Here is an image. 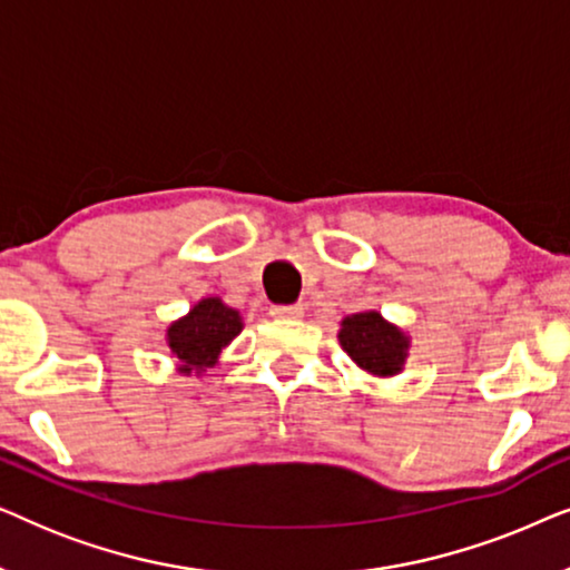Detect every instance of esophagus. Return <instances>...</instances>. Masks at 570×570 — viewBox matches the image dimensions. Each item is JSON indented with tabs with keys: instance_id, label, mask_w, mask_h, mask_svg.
<instances>
[{
	"instance_id": "1",
	"label": "esophagus",
	"mask_w": 570,
	"mask_h": 570,
	"mask_svg": "<svg viewBox=\"0 0 570 570\" xmlns=\"http://www.w3.org/2000/svg\"><path fill=\"white\" fill-rule=\"evenodd\" d=\"M269 314L275 318H298L303 316V306L301 303H291V306H272Z\"/></svg>"
}]
</instances>
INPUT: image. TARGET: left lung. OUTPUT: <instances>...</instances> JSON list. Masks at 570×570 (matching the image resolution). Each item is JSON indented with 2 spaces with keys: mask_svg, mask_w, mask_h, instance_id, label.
Returning <instances> with one entry per match:
<instances>
[{
  "mask_svg": "<svg viewBox=\"0 0 570 570\" xmlns=\"http://www.w3.org/2000/svg\"><path fill=\"white\" fill-rule=\"evenodd\" d=\"M340 345L363 371L373 376H394L402 371L410 340L379 311H363L342 322Z\"/></svg>",
  "mask_w": 570,
  "mask_h": 570,
  "instance_id": "obj_1",
  "label": "left lung"
}]
</instances>
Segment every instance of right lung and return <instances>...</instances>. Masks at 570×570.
Returning <instances> with one entry per match:
<instances>
[{
	"label": "right lung",
	"mask_w": 570,
	"mask_h": 570,
	"mask_svg": "<svg viewBox=\"0 0 570 570\" xmlns=\"http://www.w3.org/2000/svg\"><path fill=\"white\" fill-rule=\"evenodd\" d=\"M244 330L236 308L225 306L220 298H205L184 318L168 326V347L176 355L178 371L202 373L213 368L223 347Z\"/></svg>",
	"instance_id": "obj_1"
}]
</instances>
